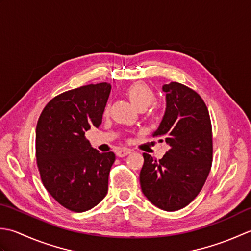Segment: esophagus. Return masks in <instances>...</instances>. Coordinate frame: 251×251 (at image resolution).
<instances>
[{
  "mask_svg": "<svg viewBox=\"0 0 251 251\" xmlns=\"http://www.w3.org/2000/svg\"><path fill=\"white\" fill-rule=\"evenodd\" d=\"M131 152L130 150H127V148H121V150H119L118 151H117V156L118 157H126Z\"/></svg>",
  "mask_w": 251,
  "mask_h": 251,
  "instance_id": "34e87169",
  "label": "esophagus"
}]
</instances>
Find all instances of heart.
Instances as JSON below:
<instances>
[{
	"label": "heart",
	"mask_w": 251,
	"mask_h": 251,
	"mask_svg": "<svg viewBox=\"0 0 251 251\" xmlns=\"http://www.w3.org/2000/svg\"><path fill=\"white\" fill-rule=\"evenodd\" d=\"M126 95L137 109L144 110L148 106H151L156 100L155 92L152 91L146 83L135 82L131 84L126 90ZM152 117L156 118L157 112L152 114Z\"/></svg>",
	"instance_id": "b5f03b06"
}]
</instances>
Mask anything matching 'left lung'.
Returning <instances> with one entry per match:
<instances>
[{
    "instance_id": "obj_1",
    "label": "left lung",
    "mask_w": 251,
    "mask_h": 251,
    "mask_svg": "<svg viewBox=\"0 0 251 251\" xmlns=\"http://www.w3.org/2000/svg\"><path fill=\"white\" fill-rule=\"evenodd\" d=\"M167 108L154 136L170 148L157 160L143 154L142 191L148 201L166 211L191 203L201 191L212 165V126L201 96L178 82L162 86Z\"/></svg>"
}]
</instances>
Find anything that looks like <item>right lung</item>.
Wrapping results in <instances>:
<instances>
[{
    "label": "right lung",
    "instance_id": "add662e5",
    "mask_svg": "<svg viewBox=\"0 0 251 251\" xmlns=\"http://www.w3.org/2000/svg\"><path fill=\"white\" fill-rule=\"evenodd\" d=\"M109 83L83 85L50 100L39 117L35 158L44 187L74 212L99 204L108 191L116 156L91 147L85 132L99 127L108 100Z\"/></svg>",
    "mask_w": 251,
    "mask_h": 251
}]
</instances>
